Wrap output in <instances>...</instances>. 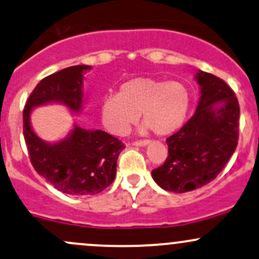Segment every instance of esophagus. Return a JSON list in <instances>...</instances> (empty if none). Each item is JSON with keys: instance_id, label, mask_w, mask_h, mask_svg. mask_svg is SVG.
Returning <instances> with one entry per match:
<instances>
[{"instance_id": "obj_1", "label": "esophagus", "mask_w": 259, "mask_h": 259, "mask_svg": "<svg viewBox=\"0 0 259 259\" xmlns=\"http://www.w3.org/2000/svg\"><path fill=\"white\" fill-rule=\"evenodd\" d=\"M150 143V140H146V139H144V140H136L133 143V145H135V146H145V145H147Z\"/></svg>"}]
</instances>
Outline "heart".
Listing matches in <instances>:
<instances>
[{
  "instance_id": "b5f03b06",
  "label": "heart",
  "mask_w": 259,
  "mask_h": 259,
  "mask_svg": "<svg viewBox=\"0 0 259 259\" xmlns=\"http://www.w3.org/2000/svg\"><path fill=\"white\" fill-rule=\"evenodd\" d=\"M189 107V91L183 83L136 77L124 82L118 95L104 97L101 116L110 133L123 135L141 113L143 121L155 134L166 135L181 127Z\"/></svg>"
}]
</instances>
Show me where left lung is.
<instances>
[{"instance_id":"obj_1","label":"left lung","mask_w":259,"mask_h":259,"mask_svg":"<svg viewBox=\"0 0 259 259\" xmlns=\"http://www.w3.org/2000/svg\"><path fill=\"white\" fill-rule=\"evenodd\" d=\"M197 79L201 87L197 110L166 139L168 156L152 169L156 183L173 193L190 192L214 181L238 143L240 104L235 92L211 73L200 71Z\"/></svg>"}]
</instances>
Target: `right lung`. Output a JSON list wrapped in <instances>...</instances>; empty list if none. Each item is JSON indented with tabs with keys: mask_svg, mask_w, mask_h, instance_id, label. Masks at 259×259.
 Wrapping results in <instances>:
<instances>
[{
	"mask_svg": "<svg viewBox=\"0 0 259 259\" xmlns=\"http://www.w3.org/2000/svg\"><path fill=\"white\" fill-rule=\"evenodd\" d=\"M90 69L87 65H77L44 77L29 95L23 110V135L32 166L56 189L70 195H93L110 186L125 145L106 132L77 125L66 140L47 144L34 134L29 114L33 107L49 102H61L72 112H78L83 72Z\"/></svg>",
	"mask_w": 259,
	"mask_h": 259,
	"instance_id": "obj_1",
	"label": "right lung"
}]
</instances>
